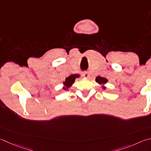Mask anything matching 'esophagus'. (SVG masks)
Masks as SVG:
<instances>
[{"instance_id": "obj_1", "label": "esophagus", "mask_w": 151, "mask_h": 151, "mask_svg": "<svg viewBox=\"0 0 151 151\" xmlns=\"http://www.w3.org/2000/svg\"><path fill=\"white\" fill-rule=\"evenodd\" d=\"M89 73H87V72H84V73H83V76L84 78H88L89 77Z\"/></svg>"}]
</instances>
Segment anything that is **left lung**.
<instances>
[{"instance_id":"obj_1","label":"left lung","mask_w":151,"mask_h":151,"mask_svg":"<svg viewBox=\"0 0 151 151\" xmlns=\"http://www.w3.org/2000/svg\"><path fill=\"white\" fill-rule=\"evenodd\" d=\"M96 82L98 83L99 84H104L108 83V79H106V78L102 77V76H98L96 78ZM103 89H105V87H102Z\"/></svg>"}]
</instances>
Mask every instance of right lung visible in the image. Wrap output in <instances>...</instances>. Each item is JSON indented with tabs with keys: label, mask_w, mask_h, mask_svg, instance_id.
<instances>
[{
	"label": "right lung",
	"mask_w": 151,
	"mask_h": 151,
	"mask_svg": "<svg viewBox=\"0 0 151 151\" xmlns=\"http://www.w3.org/2000/svg\"><path fill=\"white\" fill-rule=\"evenodd\" d=\"M80 75H71L68 77L66 78L65 79V81L63 82V84L66 88L63 87L64 90L67 89L68 88H69L71 85H72L74 83H75V81L76 78H78Z\"/></svg>",
	"instance_id": "obj_1"
}]
</instances>
